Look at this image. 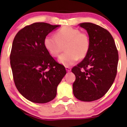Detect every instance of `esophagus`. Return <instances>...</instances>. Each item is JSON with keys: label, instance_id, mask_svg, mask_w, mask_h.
<instances>
[{"label": "esophagus", "instance_id": "1", "mask_svg": "<svg viewBox=\"0 0 127 127\" xmlns=\"http://www.w3.org/2000/svg\"><path fill=\"white\" fill-rule=\"evenodd\" d=\"M65 70H66L67 72H70V71H71V68L70 67L66 66V67H65Z\"/></svg>", "mask_w": 127, "mask_h": 127}]
</instances>
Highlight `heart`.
Returning a JSON list of instances; mask_svg holds the SVG:
<instances>
[{"mask_svg": "<svg viewBox=\"0 0 127 127\" xmlns=\"http://www.w3.org/2000/svg\"><path fill=\"white\" fill-rule=\"evenodd\" d=\"M43 44L49 54L59 56L65 45L67 52L59 57V62L65 66L73 64L79 59H84L90 48L88 34L81 32L78 29L65 26L55 33V37L48 35L44 38Z\"/></svg>", "mask_w": 127, "mask_h": 127, "instance_id": "b5f03b06", "label": "heart"}]
</instances>
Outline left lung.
<instances>
[{"mask_svg":"<svg viewBox=\"0 0 127 127\" xmlns=\"http://www.w3.org/2000/svg\"><path fill=\"white\" fill-rule=\"evenodd\" d=\"M88 33L90 48L87 56L72 72L75 97L83 101L101 98L113 84L117 73L118 52L114 39L105 29L91 23L79 24Z\"/></svg>","mask_w":127,"mask_h":127,"instance_id":"left-lung-1","label":"left lung"}]
</instances>
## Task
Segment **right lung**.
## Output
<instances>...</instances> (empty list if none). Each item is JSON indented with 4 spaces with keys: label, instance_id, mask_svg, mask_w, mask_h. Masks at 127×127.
<instances>
[{
    "label": "right lung",
    "instance_id": "add662e5",
    "mask_svg": "<svg viewBox=\"0 0 127 127\" xmlns=\"http://www.w3.org/2000/svg\"><path fill=\"white\" fill-rule=\"evenodd\" d=\"M59 26L33 23L20 30L13 40L10 63L14 83L20 94L33 103L53 100L66 74L64 66L52 58L43 44L45 37Z\"/></svg>",
    "mask_w": 127,
    "mask_h": 127
}]
</instances>
